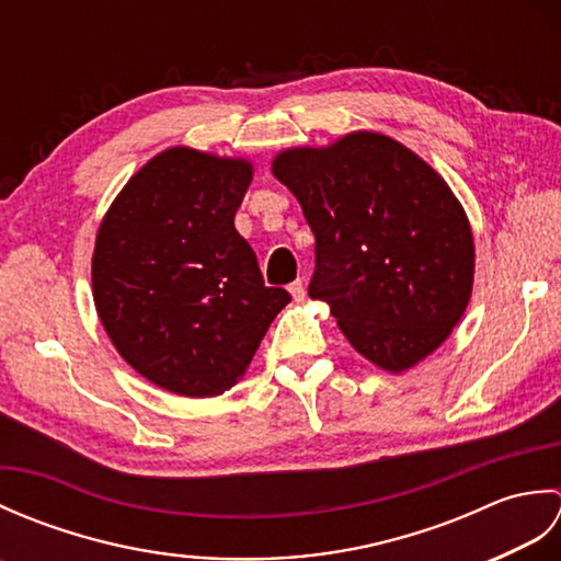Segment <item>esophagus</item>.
Masks as SVG:
<instances>
[{"instance_id": "34e87169", "label": "esophagus", "mask_w": 561, "mask_h": 561, "mask_svg": "<svg viewBox=\"0 0 561 561\" xmlns=\"http://www.w3.org/2000/svg\"><path fill=\"white\" fill-rule=\"evenodd\" d=\"M289 291H291V296H294V301H301L304 296H306V287H304V282H301V279L291 282V284H289Z\"/></svg>"}]
</instances>
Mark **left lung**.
Here are the masks:
<instances>
[{"label": "left lung", "instance_id": "left-lung-1", "mask_svg": "<svg viewBox=\"0 0 561 561\" xmlns=\"http://www.w3.org/2000/svg\"><path fill=\"white\" fill-rule=\"evenodd\" d=\"M316 236L308 296L330 306L352 347L404 371L456 328L472 291L468 217L432 165L376 133L272 163Z\"/></svg>", "mask_w": 561, "mask_h": 561}]
</instances>
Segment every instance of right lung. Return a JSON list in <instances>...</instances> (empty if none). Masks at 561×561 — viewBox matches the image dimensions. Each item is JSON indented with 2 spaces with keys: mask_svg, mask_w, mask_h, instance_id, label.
<instances>
[{
  "mask_svg": "<svg viewBox=\"0 0 561 561\" xmlns=\"http://www.w3.org/2000/svg\"><path fill=\"white\" fill-rule=\"evenodd\" d=\"M248 161L175 147L151 159L96 236L93 301L123 359L163 390L211 398L243 376L287 289L265 287L233 217Z\"/></svg>",
  "mask_w": 561,
  "mask_h": 561,
  "instance_id": "right-lung-1",
  "label": "right lung"
}]
</instances>
